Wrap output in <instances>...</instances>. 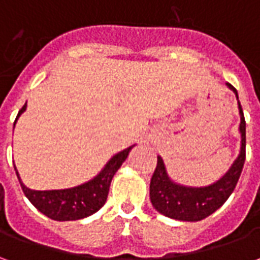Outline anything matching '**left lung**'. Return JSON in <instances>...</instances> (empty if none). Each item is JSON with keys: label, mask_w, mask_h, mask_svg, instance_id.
<instances>
[{"label": "left lung", "mask_w": 260, "mask_h": 260, "mask_svg": "<svg viewBox=\"0 0 260 260\" xmlns=\"http://www.w3.org/2000/svg\"><path fill=\"white\" fill-rule=\"evenodd\" d=\"M238 99V93L234 86L227 83ZM241 115V153L223 178L216 184L205 188H186L174 184L166 173V167L161 157L157 156V166L150 180V201L153 207L164 216L181 221H199L210 216L212 213L223 206L230 195L235 189L240 180L242 167L245 163V118L238 102Z\"/></svg>", "instance_id": "obj_1"}]
</instances>
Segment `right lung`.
Listing matches in <instances>:
<instances>
[{"instance_id": "1", "label": "right lung", "mask_w": 260, "mask_h": 260, "mask_svg": "<svg viewBox=\"0 0 260 260\" xmlns=\"http://www.w3.org/2000/svg\"><path fill=\"white\" fill-rule=\"evenodd\" d=\"M25 110L26 104L19 110L18 117ZM131 149L132 146L115 154L108 161L102 173L97 175L94 180L89 181L87 184L75 186L71 189H61V191H31L29 188H26L19 180L22 191L37 210H40L43 214H46L47 217L53 220L69 221V220L85 218L96 213L106 203L114 174L118 171L121 164L125 161ZM16 175H18V171H16Z\"/></svg>"}]
</instances>
